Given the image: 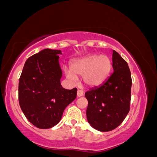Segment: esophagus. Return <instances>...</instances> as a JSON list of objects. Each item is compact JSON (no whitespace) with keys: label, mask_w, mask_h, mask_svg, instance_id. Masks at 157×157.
I'll list each match as a JSON object with an SVG mask.
<instances>
[{"label":"esophagus","mask_w":157,"mask_h":157,"mask_svg":"<svg viewBox=\"0 0 157 157\" xmlns=\"http://www.w3.org/2000/svg\"><path fill=\"white\" fill-rule=\"evenodd\" d=\"M83 94L84 92L82 90H80V89H79V90H78V92H77V96H78V97H80L82 96H83Z\"/></svg>","instance_id":"esophagus-1"}]
</instances>
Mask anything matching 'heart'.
Segmentation results:
<instances>
[{
	"mask_svg": "<svg viewBox=\"0 0 157 157\" xmlns=\"http://www.w3.org/2000/svg\"><path fill=\"white\" fill-rule=\"evenodd\" d=\"M112 63L106 55L90 54L75 60L72 63L71 71L65 69L66 78L72 82L78 81L77 75L82 76L84 83L90 86H97L104 82L111 71Z\"/></svg>",
	"mask_w": 157,
	"mask_h": 157,
	"instance_id": "heart-1",
	"label": "heart"
}]
</instances>
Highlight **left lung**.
<instances>
[{"mask_svg":"<svg viewBox=\"0 0 157 157\" xmlns=\"http://www.w3.org/2000/svg\"><path fill=\"white\" fill-rule=\"evenodd\" d=\"M113 72L101 85L85 93L88 101L86 118L90 125L101 132L115 129L130 111V71L127 62L113 50Z\"/></svg>","mask_w":157,"mask_h":157,"instance_id":"1","label":"left lung"}]
</instances>
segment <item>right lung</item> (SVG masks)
<instances>
[{"instance_id": "1", "label": "right lung", "mask_w": 157, "mask_h": 157, "mask_svg": "<svg viewBox=\"0 0 157 157\" xmlns=\"http://www.w3.org/2000/svg\"><path fill=\"white\" fill-rule=\"evenodd\" d=\"M60 50L46 48L25 62L19 82V102L27 120L36 128L48 129L61 120L64 110L75 99L77 89L60 85L63 72Z\"/></svg>"}]
</instances>
